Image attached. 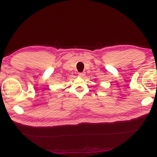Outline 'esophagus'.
<instances>
[{
  "instance_id": "obj_1",
  "label": "esophagus",
  "mask_w": 157,
  "mask_h": 157,
  "mask_svg": "<svg viewBox=\"0 0 157 157\" xmlns=\"http://www.w3.org/2000/svg\"><path fill=\"white\" fill-rule=\"evenodd\" d=\"M86 75V73L85 72H82V73H78V75L79 77H81V78H84Z\"/></svg>"
}]
</instances>
